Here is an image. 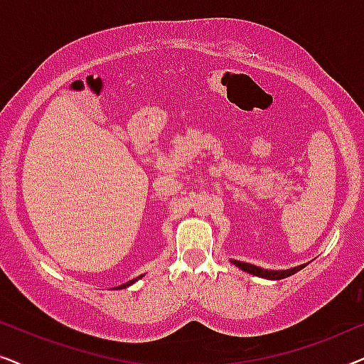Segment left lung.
Returning <instances> with one entry per match:
<instances>
[{"instance_id":"left-lung-1","label":"left lung","mask_w":364,"mask_h":364,"mask_svg":"<svg viewBox=\"0 0 364 364\" xmlns=\"http://www.w3.org/2000/svg\"><path fill=\"white\" fill-rule=\"evenodd\" d=\"M232 263H235V265L238 268H242L243 272L252 273V275H257V277H262V278H268V280H282V278L290 277V275H293V273L300 272L301 268L305 267V265H300V267H295V268H288V270H263V268L252 265V263H243V262H238V260H232Z\"/></svg>"}]
</instances>
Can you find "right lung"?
Segmentation results:
<instances>
[{"label":"right lung","instance_id":"right-lung-1","mask_svg":"<svg viewBox=\"0 0 364 364\" xmlns=\"http://www.w3.org/2000/svg\"><path fill=\"white\" fill-rule=\"evenodd\" d=\"M139 278H142V275H141V277H137V278H134V280H129L127 283H124V285H121V287H117V288H126V287H129V285H132V283H134V282H137V280H139Z\"/></svg>","mask_w":364,"mask_h":364}]
</instances>
